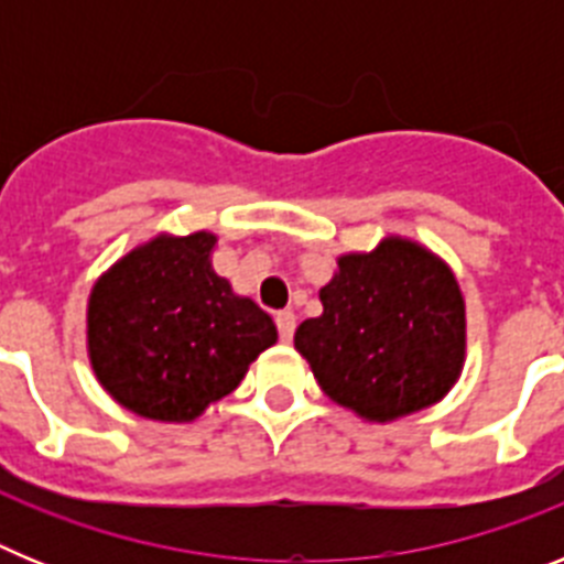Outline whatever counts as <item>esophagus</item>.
<instances>
[{
	"label": "esophagus",
	"mask_w": 564,
	"mask_h": 564,
	"mask_svg": "<svg viewBox=\"0 0 564 564\" xmlns=\"http://www.w3.org/2000/svg\"><path fill=\"white\" fill-rule=\"evenodd\" d=\"M273 322H276L279 338H282V341H291L293 333H296V316H293V311H279L276 316H273Z\"/></svg>",
	"instance_id": "1"
}]
</instances>
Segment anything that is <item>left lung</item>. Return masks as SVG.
<instances>
[{
  "label": "left lung",
  "instance_id": "left-lung-1",
  "mask_svg": "<svg viewBox=\"0 0 564 564\" xmlns=\"http://www.w3.org/2000/svg\"><path fill=\"white\" fill-rule=\"evenodd\" d=\"M322 316L293 336L318 387L367 421H395L455 387L466 356V305L449 265L417 242L387 237L338 257Z\"/></svg>",
  "mask_w": 564,
  "mask_h": 564
}]
</instances>
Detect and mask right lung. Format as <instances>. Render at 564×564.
<instances>
[{
    "instance_id": "obj_1",
    "label": "right lung",
    "mask_w": 564,
    "mask_h": 564,
    "mask_svg": "<svg viewBox=\"0 0 564 564\" xmlns=\"http://www.w3.org/2000/svg\"><path fill=\"white\" fill-rule=\"evenodd\" d=\"M214 242L208 231L154 237L89 293V361L134 415L194 421L237 390L248 364L276 341L273 318L214 273Z\"/></svg>"
}]
</instances>
